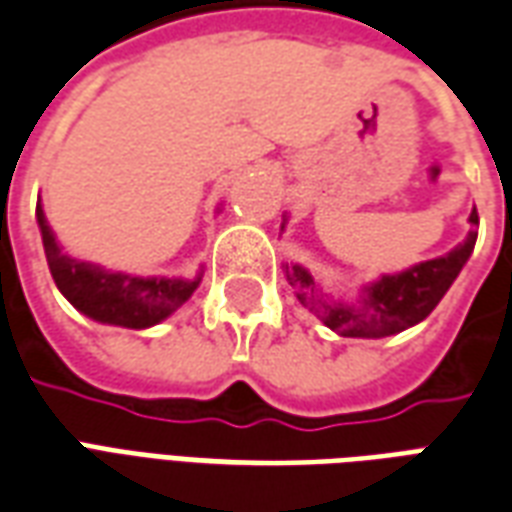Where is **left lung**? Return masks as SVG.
I'll return each mask as SVG.
<instances>
[{"label": "left lung", "mask_w": 512, "mask_h": 512, "mask_svg": "<svg viewBox=\"0 0 512 512\" xmlns=\"http://www.w3.org/2000/svg\"><path fill=\"white\" fill-rule=\"evenodd\" d=\"M469 222L480 224L477 211H472ZM477 241V233L466 235V241L452 249L450 255L425 260L419 266L408 268L395 277H381L370 285L362 296V307L329 304L321 290L315 288V279L301 266H285L288 282L299 290L301 304H307L332 332L343 337H389L425 321L436 310L441 296L450 290L455 277L461 274L463 263L469 260Z\"/></svg>", "instance_id": "8db88e82"}]
</instances>
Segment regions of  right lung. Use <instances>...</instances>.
Instances as JSON below:
<instances>
[{
	"label": "right lung",
	"mask_w": 512,
	"mask_h": 512,
	"mask_svg": "<svg viewBox=\"0 0 512 512\" xmlns=\"http://www.w3.org/2000/svg\"><path fill=\"white\" fill-rule=\"evenodd\" d=\"M35 216H38L43 249H46L49 271L57 288L76 310L93 321L126 326V329H147L172 315L180 304H186L194 288L200 285V277L191 282L167 277H128V274H115L95 263L62 255L40 202Z\"/></svg>",
	"instance_id": "obj_1"
}]
</instances>
